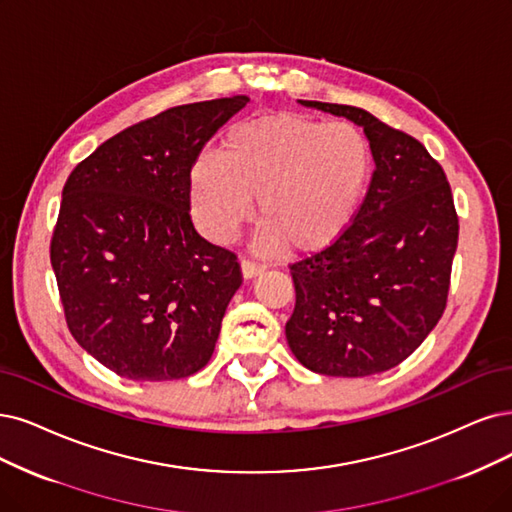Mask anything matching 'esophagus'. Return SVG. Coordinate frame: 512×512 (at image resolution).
<instances>
[{
    "label": "esophagus",
    "mask_w": 512,
    "mask_h": 512,
    "mask_svg": "<svg viewBox=\"0 0 512 512\" xmlns=\"http://www.w3.org/2000/svg\"><path fill=\"white\" fill-rule=\"evenodd\" d=\"M240 266H242V276L244 278H253V276L261 274L263 268H266V266H261V263L253 261V259H242Z\"/></svg>",
    "instance_id": "esophagus-1"
}]
</instances>
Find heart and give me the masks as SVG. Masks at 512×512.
<instances>
[{
  "instance_id": "heart-1",
  "label": "heart",
  "mask_w": 512,
  "mask_h": 512,
  "mask_svg": "<svg viewBox=\"0 0 512 512\" xmlns=\"http://www.w3.org/2000/svg\"><path fill=\"white\" fill-rule=\"evenodd\" d=\"M373 175V149L350 124L301 113L242 120L225 132L221 154L192 164L189 196L198 230L227 244L253 215L263 221L261 249L314 253L346 234Z\"/></svg>"
}]
</instances>
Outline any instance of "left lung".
Returning a JSON list of instances; mask_svg holds the SVG:
<instances>
[{
  "label": "left lung",
  "mask_w": 512,
  "mask_h": 512,
  "mask_svg": "<svg viewBox=\"0 0 512 512\" xmlns=\"http://www.w3.org/2000/svg\"><path fill=\"white\" fill-rule=\"evenodd\" d=\"M363 126L375 170L342 238L289 263L295 310L287 342L314 373H382L418 348L447 306L458 213L445 170L426 147L369 111L301 101Z\"/></svg>",
  "instance_id": "left-lung-1"
}]
</instances>
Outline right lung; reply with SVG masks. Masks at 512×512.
I'll list each match as a JSON object with an SVG mask.
<instances>
[{"instance_id":"1","label":"right lung","mask_w":512,"mask_h":512,"mask_svg":"<svg viewBox=\"0 0 512 512\" xmlns=\"http://www.w3.org/2000/svg\"><path fill=\"white\" fill-rule=\"evenodd\" d=\"M249 97L170 107L107 139L71 170L50 263L71 335L135 382H166L211 361L238 257L189 215V175L204 143Z\"/></svg>"}]
</instances>
